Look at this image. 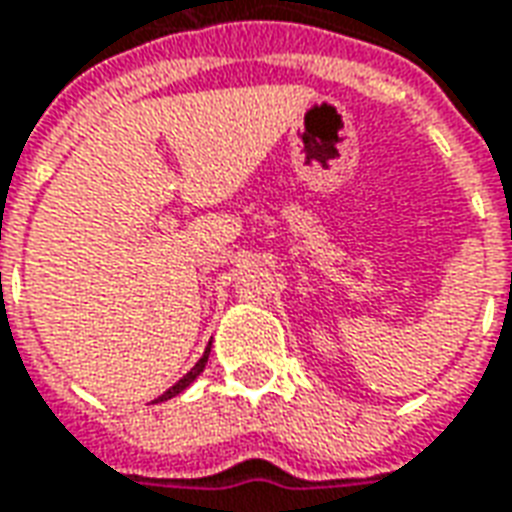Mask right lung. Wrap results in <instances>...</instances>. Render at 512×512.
<instances>
[{"label":"right lung","instance_id":"obj_1","mask_svg":"<svg viewBox=\"0 0 512 512\" xmlns=\"http://www.w3.org/2000/svg\"><path fill=\"white\" fill-rule=\"evenodd\" d=\"M208 354H211V348H205V354H202V359H200V362H197V365L191 367L189 373H186V376L180 378L178 384H175V386H169L167 392H164V395H161V400H169V397L180 395V392H183V389H186V386H189L191 381H194V378L200 376L202 370H205V362H208Z\"/></svg>","mask_w":512,"mask_h":512}]
</instances>
